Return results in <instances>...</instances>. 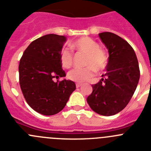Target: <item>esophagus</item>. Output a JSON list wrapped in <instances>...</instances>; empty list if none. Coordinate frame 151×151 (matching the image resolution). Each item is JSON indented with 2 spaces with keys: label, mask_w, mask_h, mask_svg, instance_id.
Wrapping results in <instances>:
<instances>
[{
  "label": "esophagus",
  "mask_w": 151,
  "mask_h": 151,
  "mask_svg": "<svg viewBox=\"0 0 151 151\" xmlns=\"http://www.w3.org/2000/svg\"><path fill=\"white\" fill-rule=\"evenodd\" d=\"M81 86H82V83H76V87H77V88H79V87H80Z\"/></svg>",
  "instance_id": "obj_1"
}]
</instances>
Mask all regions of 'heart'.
Returning <instances> with one entry per match:
<instances>
[{"instance_id": "1", "label": "heart", "mask_w": 151, "mask_h": 151, "mask_svg": "<svg viewBox=\"0 0 151 151\" xmlns=\"http://www.w3.org/2000/svg\"><path fill=\"white\" fill-rule=\"evenodd\" d=\"M72 50L86 54L83 68L73 69L68 74L72 81L77 83L86 82L95 75V71H102L106 68L109 62L107 52L99 47L98 42L88 36L79 38L71 45ZM74 62V54L68 49H64L60 53V63L65 68H70Z\"/></svg>"}]
</instances>
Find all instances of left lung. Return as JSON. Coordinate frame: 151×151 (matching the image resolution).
Here are the masks:
<instances>
[{
	"label": "left lung",
	"instance_id": "obj_1",
	"mask_svg": "<svg viewBox=\"0 0 151 151\" xmlns=\"http://www.w3.org/2000/svg\"><path fill=\"white\" fill-rule=\"evenodd\" d=\"M109 51L106 73L98 83L87 103L93 111L110 116L124 109L134 94L140 77L139 63L134 50L122 37L110 32L99 33Z\"/></svg>",
	"mask_w": 151,
	"mask_h": 151
}]
</instances>
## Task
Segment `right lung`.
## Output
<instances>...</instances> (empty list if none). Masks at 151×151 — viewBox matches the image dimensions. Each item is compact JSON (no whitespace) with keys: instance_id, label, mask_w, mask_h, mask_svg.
Wrapping results in <instances>:
<instances>
[{"instance_id":"1","label":"right lung","mask_w":151,"mask_h":151,"mask_svg":"<svg viewBox=\"0 0 151 151\" xmlns=\"http://www.w3.org/2000/svg\"><path fill=\"white\" fill-rule=\"evenodd\" d=\"M66 41L64 36L47 34L33 41L24 52L18 66L19 83L28 105L44 115L60 112L76 86L65 77L60 53Z\"/></svg>"}]
</instances>
